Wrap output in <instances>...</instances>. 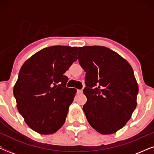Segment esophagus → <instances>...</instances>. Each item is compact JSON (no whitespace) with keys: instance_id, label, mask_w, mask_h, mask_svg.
I'll return each mask as SVG.
<instances>
[{"instance_id":"34e87169","label":"esophagus","mask_w":154,"mask_h":154,"mask_svg":"<svg viewBox=\"0 0 154 154\" xmlns=\"http://www.w3.org/2000/svg\"><path fill=\"white\" fill-rule=\"evenodd\" d=\"M83 93V90H77V94H82Z\"/></svg>"}]
</instances>
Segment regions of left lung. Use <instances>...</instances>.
<instances>
[{
    "instance_id": "1",
    "label": "left lung",
    "mask_w": 154,
    "mask_h": 154,
    "mask_svg": "<svg viewBox=\"0 0 154 154\" xmlns=\"http://www.w3.org/2000/svg\"><path fill=\"white\" fill-rule=\"evenodd\" d=\"M79 64L84 69L83 107L90 125L102 134L116 132L125 125L137 106L139 88L130 64L104 46L79 48Z\"/></svg>"
}]
</instances>
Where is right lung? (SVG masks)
Returning <instances> with one entry per match:
<instances>
[{"label": "right lung", "instance_id": "right-lung-1", "mask_svg": "<svg viewBox=\"0 0 154 154\" xmlns=\"http://www.w3.org/2000/svg\"><path fill=\"white\" fill-rule=\"evenodd\" d=\"M77 47L45 48L21 67L13 94L19 112L31 129L41 134L56 132L64 125L76 89L66 87L64 73L77 60Z\"/></svg>", "mask_w": 154, "mask_h": 154}]
</instances>
